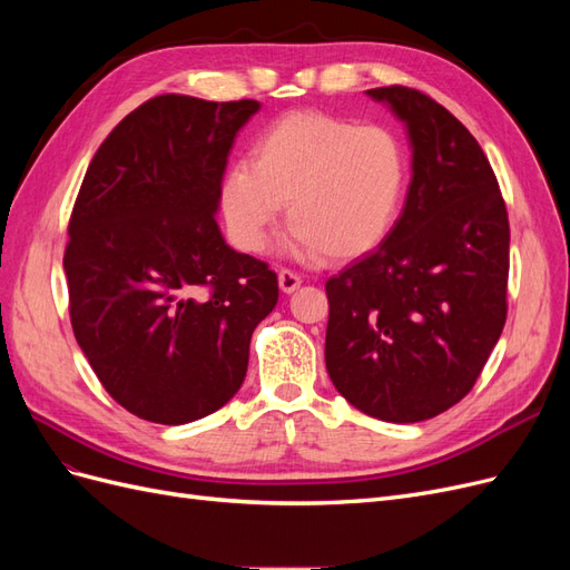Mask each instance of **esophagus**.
<instances>
[{"mask_svg":"<svg viewBox=\"0 0 570 570\" xmlns=\"http://www.w3.org/2000/svg\"><path fill=\"white\" fill-rule=\"evenodd\" d=\"M278 283H281V289L289 295V292H295L302 285V275L295 273V271H289V268H281L278 271Z\"/></svg>","mask_w":570,"mask_h":570,"instance_id":"34e87169","label":"esophagus"}]
</instances>
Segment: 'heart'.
I'll use <instances>...</instances> for the list:
<instances>
[{"label":"heart","mask_w":570,"mask_h":570,"mask_svg":"<svg viewBox=\"0 0 570 570\" xmlns=\"http://www.w3.org/2000/svg\"><path fill=\"white\" fill-rule=\"evenodd\" d=\"M406 180L409 151L392 128L292 111L254 137L249 164L226 170L218 202L237 249H262L287 204L297 252L347 262L387 237Z\"/></svg>","instance_id":"obj_1"}]
</instances>
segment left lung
<instances>
[{
    "instance_id": "8db88e82",
    "label": "left lung",
    "mask_w": 570,
    "mask_h": 570,
    "mask_svg": "<svg viewBox=\"0 0 570 570\" xmlns=\"http://www.w3.org/2000/svg\"><path fill=\"white\" fill-rule=\"evenodd\" d=\"M411 137L402 216L366 256L325 283V366L358 411L419 423L459 404L507 323L509 216L494 170L456 116L390 85Z\"/></svg>"
}]
</instances>
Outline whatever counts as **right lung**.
Instances as JSON below:
<instances>
[{
  "label": "right lung",
  "instance_id": "1",
  "mask_svg": "<svg viewBox=\"0 0 570 570\" xmlns=\"http://www.w3.org/2000/svg\"><path fill=\"white\" fill-rule=\"evenodd\" d=\"M256 99L159 95L109 132L82 178L63 271L73 335L137 419L180 425L233 400L278 275L214 220L235 135Z\"/></svg>",
  "mask_w": 570,
  "mask_h": 570
}]
</instances>
